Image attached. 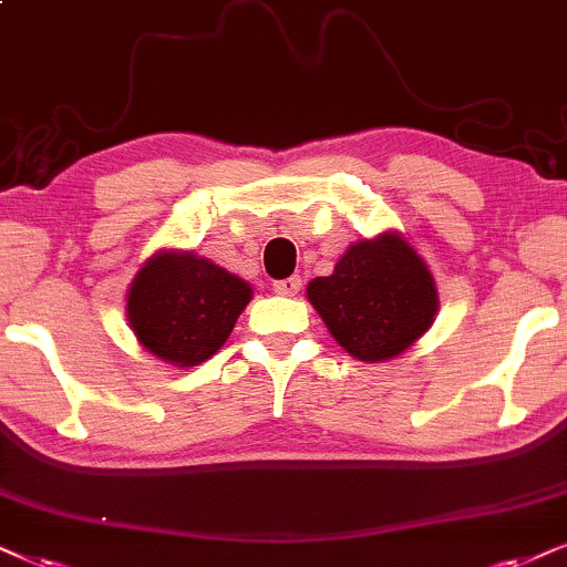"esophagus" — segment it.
<instances>
[{"mask_svg": "<svg viewBox=\"0 0 567 567\" xmlns=\"http://www.w3.org/2000/svg\"><path fill=\"white\" fill-rule=\"evenodd\" d=\"M298 290H300V277L277 279V282H275V292H277V296H296Z\"/></svg>", "mask_w": 567, "mask_h": 567, "instance_id": "esophagus-1", "label": "esophagus"}]
</instances>
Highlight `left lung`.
Wrapping results in <instances>:
<instances>
[{
    "label": "left lung",
    "instance_id": "1",
    "mask_svg": "<svg viewBox=\"0 0 567 567\" xmlns=\"http://www.w3.org/2000/svg\"><path fill=\"white\" fill-rule=\"evenodd\" d=\"M321 321L358 361H390L434 324L440 296L426 261L398 233L353 243L329 277L308 282Z\"/></svg>",
    "mask_w": 567,
    "mask_h": 567
}]
</instances>
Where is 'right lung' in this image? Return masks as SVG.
<instances>
[{
	"label": "right lung",
	"mask_w": 567,
	"mask_h": 567,
	"mask_svg": "<svg viewBox=\"0 0 567 567\" xmlns=\"http://www.w3.org/2000/svg\"><path fill=\"white\" fill-rule=\"evenodd\" d=\"M250 285L190 250H159L127 290V324L148 353L172 367H198L225 346Z\"/></svg>",
	"instance_id": "obj_1"
}]
</instances>
